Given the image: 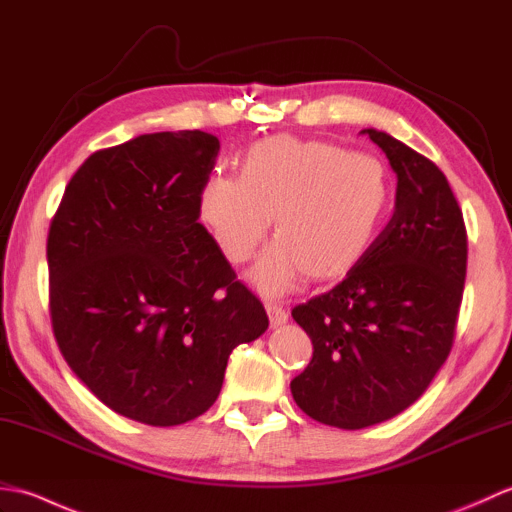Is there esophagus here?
<instances>
[{
    "label": "esophagus",
    "instance_id": "esophagus-1",
    "mask_svg": "<svg viewBox=\"0 0 512 512\" xmlns=\"http://www.w3.org/2000/svg\"><path fill=\"white\" fill-rule=\"evenodd\" d=\"M266 312H268V319H270V325H273V328H277V325L288 321V312L281 308L277 301H266Z\"/></svg>",
    "mask_w": 512,
    "mask_h": 512
}]
</instances>
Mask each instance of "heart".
<instances>
[{
  "label": "heart",
  "instance_id": "b5f03b06",
  "mask_svg": "<svg viewBox=\"0 0 512 512\" xmlns=\"http://www.w3.org/2000/svg\"><path fill=\"white\" fill-rule=\"evenodd\" d=\"M394 204L383 160L323 140L270 136L250 145L239 176L211 173L198 193L200 220L231 264H244L275 220L277 244L253 279L284 290L299 273L339 279L374 248Z\"/></svg>",
  "mask_w": 512,
  "mask_h": 512
}]
</instances>
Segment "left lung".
Returning <instances> with one entry per match:
<instances>
[{"instance_id":"1","label":"left lung","mask_w":512,"mask_h":512,"mask_svg":"<svg viewBox=\"0 0 512 512\" xmlns=\"http://www.w3.org/2000/svg\"><path fill=\"white\" fill-rule=\"evenodd\" d=\"M396 171V209L374 248L330 292L292 308L312 358L290 389L317 422L365 429L413 405L453 347L466 226L436 162L365 129Z\"/></svg>"}]
</instances>
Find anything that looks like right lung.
<instances>
[{
	"label": "right lung",
	"instance_id": "obj_1",
	"mask_svg": "<svg viewBox=\"0 0 512 512\" xmlns=\"http://www.w3.org/2000/svg\"><path fill=\"white\" fill-rule=\"evenodd\" d=\"M220 140L160 132L76 169L48 231L50 321L65 363L125 418L173 427L209 409L228 356L268 314L198 222Z\"/></svg>",
	"mask_w": 512,
	"mask_h": 512
}]
</instances>
